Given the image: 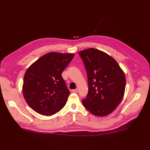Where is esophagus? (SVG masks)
Here are the masks:
<instances>
[{
    "mask_svg": "<svg viewBox=\"0 0 150 150\" xmlns=\"http://www.w3.org/2000/svg\"><path fill=\"white\" fill-rule=\"evenodd\" d=\"M72 91V92H74V93H77V92H78V89L76 88V89H73Z\"/></svg>",
    "mask_w": 150,
    "mask_h": 150,
    "instance_id": "1",
    "label": "esophagus"
}]
</instances>
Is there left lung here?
Masks as SVG:
<instances>
[{"label":"left lung","instance_id":"obj_1","mask_svg":"<svg viewBox=\"0 0 150 150\" xmlns=\"http://www.w3.org/2000/svg\"><path fill=\"white\" fill-rule=\"evenodd\" d=\"M78 54L87 71L89 86L83 105L94 115L106 116L114 111L123 98L125 73L117 62L103 51L90 48Z\"/></svg>","mask_w":150,"mask_h":150}]
</instances>
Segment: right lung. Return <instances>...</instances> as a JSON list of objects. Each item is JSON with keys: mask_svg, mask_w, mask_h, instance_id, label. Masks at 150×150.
Wrapping results in <instances>:
<instances>
[{"mask_svg": "<svg viewBox=\"0 0 150 150\" xmlns=\"http://www.w3.org/2000/svg\"><path fill=\"white\" fill-rule=\"evenodd\" d=\"M74 55L49 52L27 70L23 77V96L28 106L38 114L52 115L65 106L70 91L61 74Z\"/></svg>", "mask_w": 150, "mask_h": 150, "instance_id": "right-lung-1", "label": "right lung"}]
</instances>
